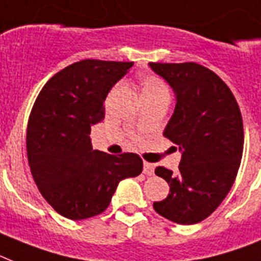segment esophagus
Instances as JSON below:
<instances>
[{"instance_id":"1","label":"esophagus","mask_w":261,"mask_h":261,"mask_svg":"<svg viewBox=\"0 0 261 261\" xmlns=\"http://www.w3.org/2000/svg\"><path fill=\"white\" fill-rule=\"evenodd\" d=\"M154 164L152 163H148V162H144L143 163V172L146 175H152L154 174Z\"/></svg>"}]
</instances>
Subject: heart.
Instances as JSON below:
<instances>
[{
    "instance_id": "heart-1",
    "label": "heart",
    "mask_w": 261,
    "mask_h": 261,
    "mask_svg": "<svg viewBox=\"0 0 261 261\" xmlns=\"http://www.w3.org/2000/svg\"><path fill=\"white\" fill-rule=\"evenodd\" d=\"M119 87L118 85L114 90H117ZM141 90H142V98L144 99H151V98L162 97L166 95L168 97V87L164 83L163 80H161L159 76L154 75V74H147L141 78Z\"/></svg>"
}]
</instances>
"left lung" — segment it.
Here are the masks:
<instances>
[{
	"instance_id": "8db88e82",
	"label": "left lung",
	"mask_w": 261,
	"mask_h": 261,
	"mask_svg": "<svg viewBox=\"0 0 261 261\" xmlns=\"http://www.w3.org/2000/svg\"><path fill=\"white\" fill-rule=\"evenodd\" d=\"M170 85L175 109L163 135L178 144L179 170L156 167L170 186L154 210L178 224L208 218L235 181L244 144L240 109L229 87L214 71L194 62L150 63Z\"/></svg>"
}]
</instances>
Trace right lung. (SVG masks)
<instances>
[{
    "mask_svg": "<svg viewBox=\"0 0 261 261\" xmlns=\"http://www.w3.org/2000/svg\"><path fill=\"white\" fill-rule=\"evenodd\" d=\"M134 62L85 60L51 76L33 106L26 148L39 192L71 220L99 215L120 180L135 178L143 162L137 154L93 150L91 126L105 118L111 87Z\"/></svg>",
    "mask_w": 261,
    "mask_h": 261,
    "instance_id": "1",
    "label": "right lung"
}]
</instances>
